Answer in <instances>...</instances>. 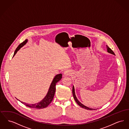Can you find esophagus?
I'll list each match as a JSON object with an SVG mask.
<instances>
[{
    "label": "esophagus",
    "instance_id": "1",
    "mask_svg": "<svg viewBox=\"0 0 129 129\" xmlns=\"http://www.w3.org/2000/svg\"><path fill=\"white\" fill-rule=\"evenodd\" d=\"M71 73H70V72H69V71H66L64 72V76H68V75H70V74Z\"/></svg>",
    "mask_w": 129,
    "mask_h": 129
}]
</instances>
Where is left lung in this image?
Segmentation results:
<instances>
[{"label": "left lung", "mask_w": 129, "mask_h": 129, "mask_svg": "<svg viewBox=\"0 0 129 129\" xmlns=\"http://www.w3.org/2000/svg\"><path fill=\"white\" fill-rule=\"evenodd\" d=\"M106 47H107V51L108 53H110L111 54H112L113 55H115V53H114V52L112 50V49L110 48L107 45H106ZM73 96H74V99L75 100V102H76V103L77 104H78L80 107L84 108V109H86V110H95V109H93V108H89L88 107H86L85 105H84V104H81L80 103V102L77 100V99L76 98V96H75V92H74V86H73Z\"/></svg>", "instance_id": "left-lung-1"}]
</instances>
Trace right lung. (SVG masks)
<instances>
[{"label": "right lung", "instance_id": "add662e5", "mask_svg": "<svg viewBox=\"0 0 129 129\" xmlns=\"http://www.w3.org/2000/svg\"><path fill=\"white\" fill-rule=\"evenodd\" d=\"M27 42V39L25 40V41H24L23 42H22V43H20L19 45L17 47V48L16 49L15 52H14L13 56L16 54L17 52L18 51L19 49H20V48H21L23 46H24L25 45V43H26ZM61 74H58L55 76L50 85L48 92L47 93L46 96L40 103H39L38 104H26V103L22 102H21L22 104H25V105H26V106L29 107V108L40 109H43V108H44L46 107L47 106H48V105H49V104L53 101L55 92V85H56V83L59 80H61Z\"/></svg>", "mask_w": 129, "mask_h": 129}]
</instances>
